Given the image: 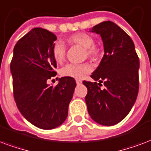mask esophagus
Masks as SVG:
<instances>
[{"instance_id":"1","label":"esophagus","mask_w":151,"mask_h":151,"mask_svg":"<svg viewBox=\"0 0 151 151\" xmlns=\"http://www.w3.org/2000/svg\"><path fill=\"white\" fill-rule=\"evenodd\" d=\"M76 82L77 85H80V84L82 83V81L80 80V79H76Z\"/></svg>"}]
</instances>
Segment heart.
Listing matches in <instances>:
<instances>
[{
  "label": "heart",
  "mask_w": 151,
  "mask_h": 151,
  "mask_svg": "<svg viewBox=\"0 0 151 151\" xmlns=\"http://www.w3.org/2000/svg\"><path fill=\"white\" fill-rule=\"evenodd\" d=\"M68 42L72 45H79L86 50L87 56L92 58L98 57L99 50L94 45V38L90 35L83 32H79L70 36ZM67 49L62 41L55 42L52 48L53 59L57 63H62L66 57ZM91 65L88 63L83 64H68L61 68L60 74L63 76L71 77L75 79H82L86 74L91 72Z\"/></svg>",
  "instance_id": "1"
}]
</instances>
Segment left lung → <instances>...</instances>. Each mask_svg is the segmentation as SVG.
Wrapping results in <instances>:
<instances>
[{
  "label": "left lung",
  "mask_w": 151,
  "mask_h": 151,
  "mask_svg": "<svg viewBox=\"0 0 151 151\" xmlns=\"http://www.w3.org/2000/svg\"><path fill=\"white\" fill-rule=\"evenodd\" d=\"M90 31L101 36L104 56L91 76L95 82H83L87 88L85 101L89 115L95 122L112 126L124 119L135 104L139 60L130 36L113 22H102ZM102 82L104 89L100 88Z\"/></svg>",
  "instance_id": "1"
}]
</instances>
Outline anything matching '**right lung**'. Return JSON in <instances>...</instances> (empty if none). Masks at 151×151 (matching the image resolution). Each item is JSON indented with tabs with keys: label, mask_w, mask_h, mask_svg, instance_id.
Segmentation results:
<instances>
[{
	"label": "right lung",
	"mask_w": 151,
	"mask_h": 151,
	"mask_svg": "<svg viewBox=\"0 0 151 151\" xmlns=\"http://www.w3.org/2000/svg\"><path fill=\"white\" fill-rule=\"evenodd\" d=\"M56 40L52 32L33 28L16 44L10 65L19 110L30 123L45 130L65 122L76 86L75 79L67 76L60 78L57 86L47 84L57 75L52 54Z\"/></svg>",
	"instance_id": "add662e5"
}]
</instances>
